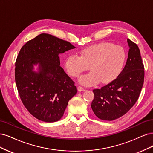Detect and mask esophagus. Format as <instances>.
Returning a JSON list of instances; mask_svg holds the SVG:
<instances>
[{"mask_svg":"<svg viewBox=\"0 0 153 153\" xmlns=\"http://www.w3.org/2000/svg\"><path fill=\"white\" fill-rule=\"evenodd\" d=\"M77 90L79 91H85V90L84 89V88H82V87H81V86H78L77 87Z\"/></svg>","mask_w":153,"mask_h":153,"instance_id":"esophagus-1","label":"esophagus"}]
</instances>
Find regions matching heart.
Instances as JSON below:
<instances>
[{"mask_svg": "<svg viewBox=\"0 0 153 153\" xmlns=\"http://www.w3.org/2000/svg\"><path fill=\"white\" fill-rule=\"evenodd\" d=\"M125 59L122 47L103 42L82 49L80 56L69 55L65 60V67L69 76L77 77L90 65L91 72L81 76L79 81L82 85L91 86L99 81L109 83L114 81L121 73Z\"/></svg>", "mask_w": 153, "mask_h": 153, "instance_id": "1", "label": "heart"}]
</instances>
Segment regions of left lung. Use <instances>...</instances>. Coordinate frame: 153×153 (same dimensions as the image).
Wrapping results in <instances>:
<instances>
[{"mask_svg":"<svg viewBox=\"0 0 153 153\" xmlns=\"http://www.w3.org/2000/svg\"><path fill=\"white\" fill-rule=\"evenodd\" d=\"M129 46L126 65L116 79L100 89L93 90L91 109L102 120L117 119L134 105L139 97L144 79V67L139 48L127 39Z\"/></svg>","mask_w":153,"mask_h":153,"instance_id":"obj_1","label":"left lung"}]
</instances>
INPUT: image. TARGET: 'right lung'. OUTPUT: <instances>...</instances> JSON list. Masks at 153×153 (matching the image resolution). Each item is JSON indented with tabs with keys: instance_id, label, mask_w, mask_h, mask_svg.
<instances>
[{
	"instance_id": "1",
	"label": "right lung",
	"mask_w": 153,
	"mask_h": 153,
	"mask_svg": "<svg viewBox=\"0 0 153 153\" xmlns=\"http://www.w3.org/2000/svg\"><path fill=\"white\" fill-rule=\"evenodd\" d=\"M76 48L69 42L41 33L21 48L15 63V81L24 106L37 119L58 121L77 88L60 67L59 55ZM38 65V72L33 71Z\"/></svg>"
}]
</instances>
